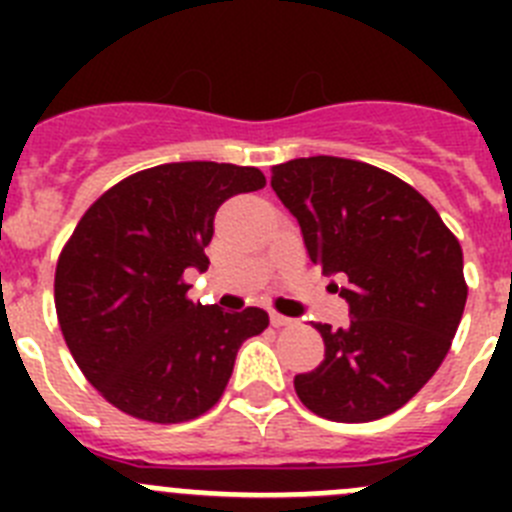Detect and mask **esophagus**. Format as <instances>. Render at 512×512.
<instances>
[{"instance_id":"obj_1","label":"esophagus","mask_w":512,"mask_h":512,"mask_svg":"<svg viewBox=\"0 0 512 512\" xmlns=\"http://www.w3.org/2000/svg\"><path fill=\"white\" fill-rule=\"evenodd\" d=\"M271 325L274 328H284V325H292V318H284L279 312H271Z\"/></svg>"}]
</instances>
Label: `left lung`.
I'll use <instances>...</instances> for the list:
<instances>
[{
  "label": "left lung",
  "mask_w": 512,
  "mask_h": 512,
  "mask_svg": "<svg viewBox=\"0 0 512 512\" xmlns=\"http://www.w3.org/2000/svg\"><path fill=\"white\" fill-rule=\"evenodd\" d=\"M271 189L297 217L307 256L336 274L346 328L318 323L325 359L297 374L307 410L336 423L395 413L436 374L467 305L456 235L390 171L336 156L271 166Z\"/></svg>",
  "instance_id": "left-lung-1"
}]
</instances>
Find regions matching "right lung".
I'll return each mask as SVG.
<instances>
[{"instance_id":"1","label":"right lung","mask_w":512,"mask_h":512,"mask_svg":"<svg viewBox=\"0 0 512 512\" xmlns=\"http://www.w3.org/2000/svg\"><path fill=\"white\" fill-rule=\"evenodd\" d=\"M264 184L256 166L161 164L84 212L58 256L53 295L71 356L117 410L184 423L223 397L238 348L269 315L192 302L184 271L210 264L217 207Z\"/></svg>"}]
</instances>
